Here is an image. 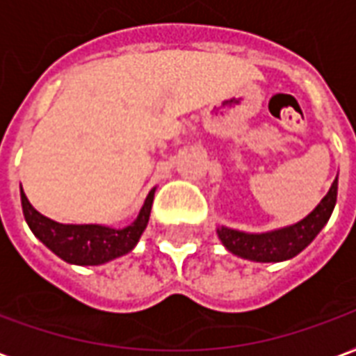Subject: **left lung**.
<instances>
[{"mask_svg":"<svg viewBox=\"0 0 356 356\" xmlns=\"http://www.w3.org/2000/svg\"><path fill=\"white\" fill-rule=\"evenodd\" d=\"M338 199V178L315 210L302 222L267 233H245L229 227H218V237L232 254L252 261H284L302 252L330 220Z\"/></svg>","mask_w":356,"mask_h":356,"instance_id":"obj_1","label":"left lung"}]
</instances>
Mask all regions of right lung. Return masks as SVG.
Instances as JSON below:
<instances>
[{"label":"right lung","instance_id":"obj_1","mask_svg":"<svg viewBox=\"0 0 356 356\" xmlns=\"http://www.w3.org/2000/svg\"><path fill=\"white\" fill-rule=\"evenodd\" d=\"M153 195L155 188L147 193L136 220L127 227L115 229L98 224H58L33 209L20 188L26 224L49 250L74 266H100L131 252L149 222Z\"/></svg>","mask_w":356,"mask_h":356}]
</instances>
